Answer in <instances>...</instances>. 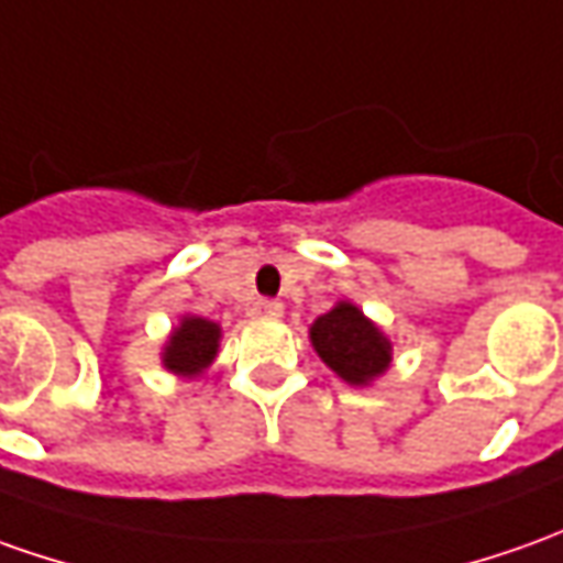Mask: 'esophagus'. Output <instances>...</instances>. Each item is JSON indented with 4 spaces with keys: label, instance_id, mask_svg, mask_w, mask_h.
Masks as SVG:
<instances>
[{
    "label": "esophagus",
    "instance_id": "obj_1",
    "mask_svg": "<svg viewBox=\"0 0 563 563\" xmlns=\"http://www.w3.org/2000/svg\"><path fill=\"white\" fill-rule=\"evenodd\" d=\"M252 313L255 317H283V305L280 301H271V298H258L252 305Z\"/></svg>",
    "mask_w": 563,
    "mask_h": 563
}]
</instances>
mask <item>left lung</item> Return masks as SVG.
Listing matches in <instances>:
<instances>
[{
  "label": "left lung",
  "mask_w": 563,
  "mask_h": 563,
  "mask_svg": "<svg viewBox=\"0 0 563 563\" xmlns=\"http://www.w3.org/2000/svg\"><path fill=\"white\" fill-rule=\"evenodd\" d=\"M308 339L317 357L354 388L373 385L391 366V339L347 298L335 301L330 311L313 320Z\"/></svg>",
  "instance_id": "8db88e82"
}]
</instances>
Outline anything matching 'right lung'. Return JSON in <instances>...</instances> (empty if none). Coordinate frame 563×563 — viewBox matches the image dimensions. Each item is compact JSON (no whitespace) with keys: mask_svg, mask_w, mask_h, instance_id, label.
I'll return each instance as SVG.
<instances>
[{"mask_svg":"<svg viewBox=\"0 0 563 563\" xmlns=\"http://www.w3.org/2000/svg\"><path fill=\"white\" fill-rule=\"evenodd\" d=\"M221 347V327L200 313H181V320L172 327L166 345L159 351V361L178 378L202 376L218 357Z\"/></svg>","mask_w":563,"mask_h":563,"instance_id":"add662e5","label":"right lung"}]
</instances>
